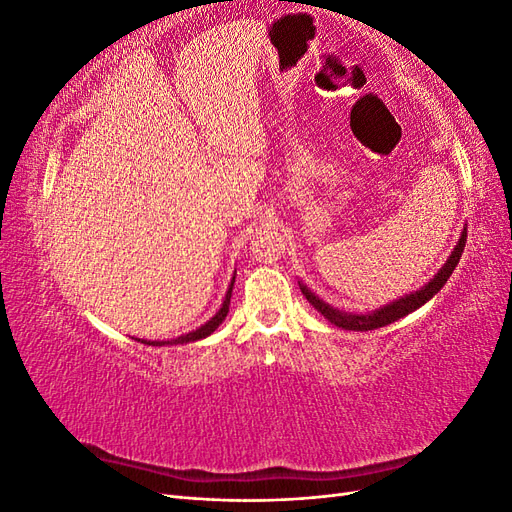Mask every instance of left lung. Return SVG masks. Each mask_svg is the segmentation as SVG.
I'll use <instances>...</instances> for the list:
<instances>
[{
    "mask_svg": "<svg viewBox=\"0 0 512 512\" xmlns=\"http://www.w3.org/2000/svg\"><path fill=\"white\" fill-rule=\"evenodd\" d=\"M466 237H468V228L461 230V237L457 241V245L453 247L451 256L446 258V262L442 265V269L431 277V280L421 286L418 290L410 292V294H404V297H399L391 303H386L378 309H374V312H367V314H352V312H344V309H337L333 305H329L327 301H322L316 292L309 290L303 282H299V288L303 292V297L312 303L318 312L327 318L331 324H335V327L339 329H346V331H374V329H380V327H386V324H391L399 318H404L408 314H412L414 309L423 307L429 299L436 297V294L442 290V286L448 282V277H451V273L455 271L457 262L463 254V247H466Z\"/></svg>",
    "mask_w": 512,
    "mask_h": 512,
    "instance_id": "1",
    "label": "left lung"
}]
</instances>
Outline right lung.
I'll use <instances>...</instances> for the list:
<instances>
[{
	"mask_svg": "<svg viewBox=\"0 0 512 512\" xmlns=\"http://www.w3.org/2000/svg\"><path fill=\"white\" fill-rule=\"evenodd\" d=\"M232 286H235V277L230 280V286L226 290V297L220 305L218 312H215L205 324H200L198 329L185 333V335H179L175 339H136V342L141 344H147V346H177V344H192V342H198V339H205L209 337L215 329L220 327V324L224 322V318L228 316V305H230V297H232Z\"/></svg>",
	"mask_w": 512,
	"mask_h": 512,
	"instance_id": "right-lung-1",
	"label": "right lung"
}]
</instances>
